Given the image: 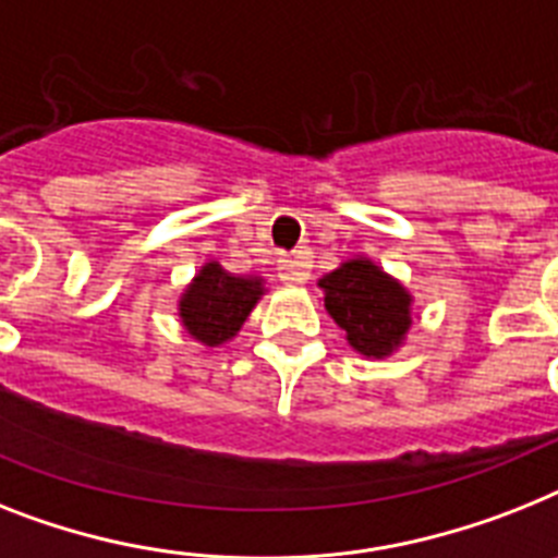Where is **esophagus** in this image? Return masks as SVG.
Returning <instances> with one entry per match:
<instances>
[{"instance_id":"esophagus-1","label":"esophagus","mask_w":558,"mask_h":558,"mask_svg":"<svg viewBox=\"0 0 558 558\" xmlns=\"http://www.w3.org/2000/svg\"><path fill=\"white\" fill-rule=\"evenodd\" d=\"M279 279L284 284H302L307 279V262L302 256H284V259H279Z\"/></svg>"}]
</instances>
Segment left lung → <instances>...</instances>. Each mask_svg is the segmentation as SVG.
I'll return each mask as SVG.
<instances>
[{
  "label": "left lung",
  "mask_w": 558,
  "mask_h": 558,
  "mask_svg": "<svg viewBox=\"0 0 558 558\" xmlns=\"http://www.w3.org/2000/svg\"><path fill=\"white\" fill-rule=\"evenodd\" d=\"M330 319L359 356L388 359L413 325V293L367 256H351L319 279Z\"/></svg>",
  "instance_id": "obj_1"
}]
</instances>
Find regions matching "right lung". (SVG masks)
<instances>
[{"label":"right lung","mask_w":558,"mask_h":558,"mask_svg":"<svg viewBox=\"0 0 558 558\" xmlns=\"http://www.w3.org/2000/svg\"><path fill=\"white\" fill-rule=\"evenodd\" d=\"M265 293L262 276H236L216 259H207L179 296V322L199 344L222 348L242 330Z\"/></svg>","instance_id":"right-lung-1"}]
</instances>
